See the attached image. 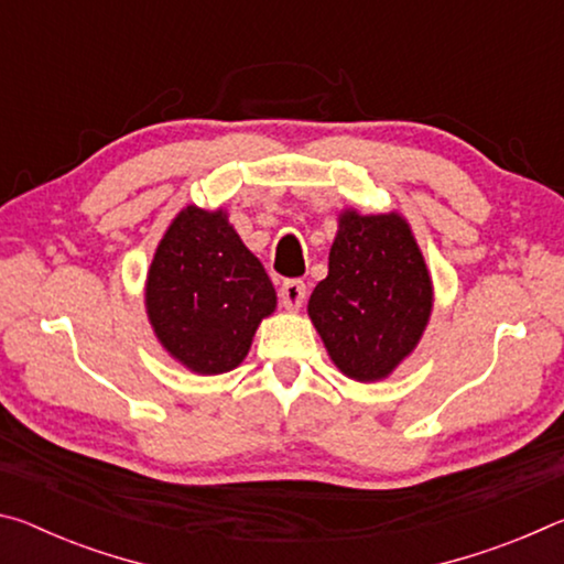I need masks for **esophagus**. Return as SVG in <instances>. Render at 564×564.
Listing matches in <instances>:
<instances>
[{"label":"esophagus","mask_w":564,"mask_h":564,"mask_svg":"<svg viewBox=\"0 0 564 564\" xmlns=\"http://www.w3.org/2000/svg\"><path fill=\"white\" fill-rule=\"evenodd\" d=\"M305 301V283L303 281H285L281 285V303L289 311H299Z\"/></svg>","instance_id":"34e87169"}]
</instances>
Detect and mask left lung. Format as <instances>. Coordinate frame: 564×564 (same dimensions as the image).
I'll list each match as a JSON object with an SVG mask.
<instances>
[{"label":"left lung","mask_w":564,"mask_h":564,"mask_svg":"<svg viewBox=\"0 0 564 564\" xmlns=\"http://www.w3.org/2000/svg\"><path fill=\"white\" fill-rule=\"evenodd\" d=\"M431 313L433 279L405 218L340 212L328 275L308 301L340 373L358 383L388 378L415 350Z\"/></svg>","instance_id":"obj_1"}]
</instances>
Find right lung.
Listing matches in <instances>:
<instances>
[{
	"label": "right lung",
	"instance_id": "add662e5",
	"mask_svg": "<svg viewBox=\"0 0 564 564\" xmlns=\"http://www.w3.org/2000/svg\"><path fill=\"white\" fill-rule=\"evenodd\" d=\"M144 303L171 358L196 376H221L248 356L275 311V289L224 208L186 206L156 246Z\"/></svg>",
	"mask_w": 564,
	"mask_h": 564
}]
</instances>
